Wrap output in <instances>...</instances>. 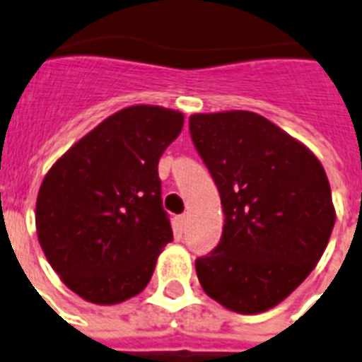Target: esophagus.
I'll use <instances>...</instances> for the list:
<instances>
[{
	"instance_id": "esophagus-1",
	"label": "esophagus",
	"mask_w": 362,
	"mask_h": 362,
	"mask_svg": "<svg viewBox=\"0 0 362 362\" xmlns=\"http://www.w3.org/2000/svg\"><path fill=\"white\" fill-rule=\"evenodd\" d=\"M177 231L179 233H183L185 231V228H187V215H179L177 216Z\"/></svg>"
}]
</instances>
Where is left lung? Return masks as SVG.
<instances>
[{
  "mask_svg": "<svg viewBox=\"0 0 362 362\" xmlns=\"http://www.w3.org/2000/svg\"><path fill=\"white\" fill-rule=\"evenodd\" d=\"M189 127L224 209L221 243L196 259L199 284L228 310H269L327 247L337 215L325 170L308 147L254 112L194 114Z\"/></svg>",
  "mask_w": 362,
  "mask_h": 362,
  "instance_id": "1",
  "label": "left lung"
}]
</instances>
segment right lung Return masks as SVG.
Listing matches in <instances>:
<instances>
[{"mask_svg":"<svg viewBox=\"0 0 362 362\" xmlns=\"http://www.w3.org/2000/svg\"><path fill=\"white\" fill-rule=\"evenodd\" d=\"M183 119L177 110L149 104L119 110L45 175L35 209L40 248L82 299L117 305L151 280L173 239L158 160Z\"/></svg>","mask_w":362,"mask_h":362,"instance_id":"add662e5","label":"right lung"}]
</instances>
